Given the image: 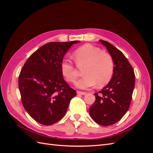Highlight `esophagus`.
<instances>
[{"instance_id":"1","label":"esophagus","mask_w":153,"mask_h":153,"mask_svg":"<svg viewBox=\"0 0 153 153\" xmlns=\"http://www.w3.org/2000/svg\"><path fill=\"white\" fill-rule=\"evenodd\" d=\"M76 92L78 94H81V95H85L87 93V92H82V91H77Z\"/></svg>"}]
</instances>
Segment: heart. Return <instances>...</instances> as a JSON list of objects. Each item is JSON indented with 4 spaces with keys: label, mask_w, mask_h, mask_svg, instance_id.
Listing matches in <instances>:
<instances>
[{
    "label": "heart",
    "mask_w": 153,
    "mask_h": 153,
    "mask_svg": "<svg viewBox=\"0 0 153 153\" xmlns=\"http://www.w3.org/2000/svg\"><path fill=\"white\" fill-rule=\"evenodd\" d=\"M77 65L85 66V75L76 83V86L81 89L106 85L112 78L114 71V61L110 53L102 52L98 47L85 44L76 49L73 53ZM62 75L69 83H75L78 76L77 68L69 60H63L61 63Z\"/></svg>",
    "instance_id": "obj_1"
}]
</instances>
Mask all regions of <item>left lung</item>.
Segmentation results:
<instances>
[{
    "mask_svg": "<svg viewBox=\"0 0 153 153\" xmlns=\"http://www.w3.org/2000/svg\"><path fill=\"white\" fill-rule=\"evenodd\" d=\"M100 41L113 57L114 71L107 85L94 93L96 100L89 108V114L96 123L110 126L120 121L128 110L135 76L130 63L121 51L107 41Z\"/></svg>",
    "mask_w": 153,
    "mask_h": 153,
    "instance_id": "obj_1",
    "label": "left lung"
}]
</instances>
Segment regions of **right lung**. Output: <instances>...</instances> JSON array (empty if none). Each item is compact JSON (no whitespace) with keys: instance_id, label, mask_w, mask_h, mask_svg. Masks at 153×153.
I'll use <instances>...</instances> for the list:
<instances>
[{"instance_id":"obj_1","label":"right lung","mask_w":153,"mask_h":153,"mask_svg":"<svg viewBox=\"0 0 153 153\" xmlns=\"http://www.w3.org/2000/svg\"><path fill=\"white\" fill-rule=\"evenodd\" d=\"M80 42H50L32 53L18 78L22 105L30 116L43 125L58 122L65 115L75 90L64 80L61 63L68 49Z\"/></svg>"}]
</instances>
